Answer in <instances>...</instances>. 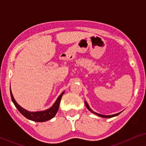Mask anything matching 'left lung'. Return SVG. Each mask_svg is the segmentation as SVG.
I'll list each match as a JSON object with an SVG mask.
<instances>
[{"mask_svg": "<svg viewBox=\"0 0 146 146\" xmlns=\"http://www.w3.org/2000/svg\"><path fill=\"white\" fill-rule=\"evenodd\" d=\"M85 104H86V107H87V108L90 111H91V112H92L93 113H94V114H96V115H98V116H100V117H106V118H110V117H114V116H116V115H119V113H120L121 112H119V113H115V114H113V115H102V114H100V113H96V112H94V111L93 110H91V108H90V106H88V103L86 102H85Z\"/></svg>", "mask_w": 146, "mask_h": 146, "instance_id": "obj_1", "label": "left lung"}]
</instances>
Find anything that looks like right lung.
Segmentation results:
<instances>
[{
  "label": "right lung",
  "instance_id": "add662e5",
  "mask_svg": "<svg viewBox=\"0 0 146 146\" xmlns=\"http://www.w3.org/2000/svg\"><path fill=\"white\" fill-rule=\"evenodd\" d=\"M10 92H11L12 101H13V102L14 103V104H15L16 108L19 110L20 112H21L25 117H27V119H31V120L34 121H38V122H42V121L49 120V119H52V117L55 116L58 110L60 102L62 96L64 93V92H63L58 97L57 100H56L54 104L52 105V106L49 109L40 111H29L27 110L24 109L23 108H22L21 106L18 104V103L16 102L15 98H14L11 90H10Z\"/></svg>",
  "mask_w": 146,
  "mask_h": 146
}]
</instances>
